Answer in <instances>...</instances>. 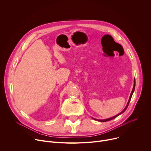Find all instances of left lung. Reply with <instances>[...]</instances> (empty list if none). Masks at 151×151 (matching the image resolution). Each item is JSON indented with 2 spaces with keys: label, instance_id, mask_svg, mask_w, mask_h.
Wrapping results in <instances>:
<instances>
[{
  "label": "left lung",
  "instance_id": "obj_1",
  "mask_svg": "<svg viewBox=\"0 0 151 151\" xmlns=\"http://www.w3.org/2000/svg\"><path fill=\"white\" fill-rule=\"evenodd\" d=\"M135 85H136V82H135V79H134V86H133V88L132 91V93H131L130 98H129V100H128V103H127V106H126L125 107V109H124L121 112H120L119 114H118V115H115V116H113V117H111V118H107V119H95V118H93V119H95V120H97V121H100V122H106V121H108L112 120V119H113L116 118L118 116H119V115H120L121 114H122V113H124V112L125 111V110L127 109V108L128 107V104H129V103H130V100H131L132 95H133V93H134V90H135Z\"/></svg>",
  "mask_w": 151,
  "mask_h": 151
}]
</instances>
